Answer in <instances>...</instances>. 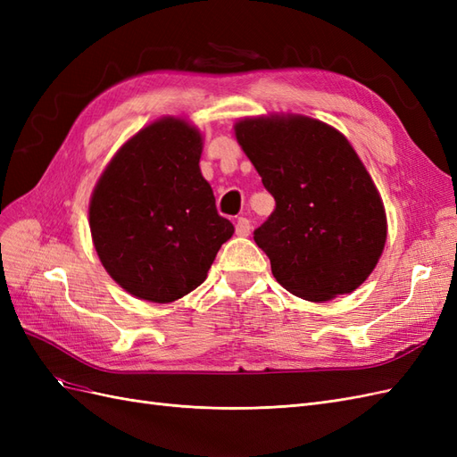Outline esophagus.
<instances>
[{
  "mask_svg": "<svg viewBox=\"0 0 457 457\" xmlns=\"http://www.w3.org/2000/svg\"><path fill=\"white\" fill-rule=\"evenodd\" d=\"M250 230H252L250 219L238 217V220H237V234H238V237H247V234H250Z\"/></svg>",
  "mask_w": 457,
  "mask_h": 457,
  "instance_id": "obj_1",
  "label": "esophagus"
}]
</instances>
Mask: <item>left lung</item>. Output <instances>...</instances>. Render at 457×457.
<instances>
[{"label":"left lung","instance_id":"8db88e82","mask_svg":"<svg viewBox=\"0 0 457 457\" xmlns=\"http://www.w3.org/2000/svg\"><path fill=\"white\" fill-rule=\"evenodd\" d=\"M234 133L276 202L253 232L276 282L316 303L354 292L383 253L386 217L351 143L297 114L244 118Z\"/></svg>","mask_w":457,"mask_h":457}]
</instances>
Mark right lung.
Wrapping results in <instances>:
<instances>
[{"label": "right lung", "instance_id": "add662e5", "mask_svg": "<svg viewBox=\"0 0 457 457\" xmlns=\"http://www.w3.org/2000/svg\"><path fill=\"white\" fill-rule=\"evenodd\" d=\"M202 135L162 118L123 145L96 183L89 227L103 267L128 294L171 303L196 289L234 232L200 171Z\"/></svg>", "mask_w": 457, "mask_h": 457}]
</instances>
